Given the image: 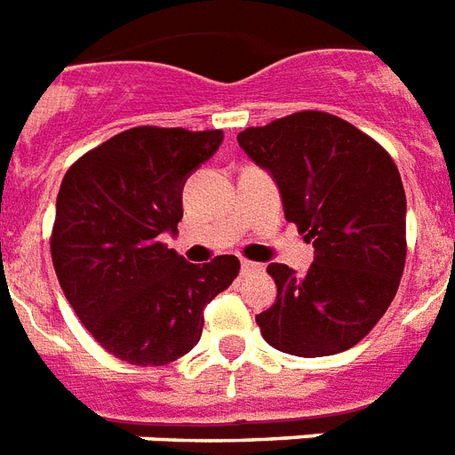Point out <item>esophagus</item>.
<instances>
[{
  "instance_id": "1",
  "label": "esophagus",
  "mask_w": 455,
  "mask_h": 455,
  "mask_svg": "<svg viewBox=\"0 0 455 455\" xmlns=\"http://www.w3.org/2000/svg\"><path fill=\"white\" fill-rule=\"evenodd\" d=\"M252 271H259V264L250 262V259H243L241 262V274L245 276V274H252Z\"/></svg>"
}]
</instances>
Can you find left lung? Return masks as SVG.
<instances>
[{
	"instance_id": "obj_1",
	"label": "left lung",
	"mask_w": 455,
	"mask_h": 455,
	"mask_svg": "<svg viewBox=\"0 0 455 455\" xmlns=\"http://www.w3.org/2000/svg\"><path fill=\"white\" fill-rule=\"evenodd\" d=\"M238 144L276 179L285 220L314 243L304 276L269 264L276 302L262 338L295 356H331L363 339L392 304L406 264V193L375 139L323 110L248 127Z\"/></svg>"
}]
</instances>
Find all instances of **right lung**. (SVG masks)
<instances>
[{"instance_id": "add662e5", "label": "right lung", "mask_w": 455, "mask_h": 455, "mask_svg": "<svg viewBox=\"0 0 455 455\" xmlns=\"http://www.w3.org/2000/svg\"><path fill=\"white\" fill-rule=\"evenodd\" d=\"M221 130L132 127L70 164L56 198L52 262L92 338L134 366H164L198 345L203 309L234 283V255L188 264L160 235L177 231L186 177Z\"/></svg>"}]
</instances>
